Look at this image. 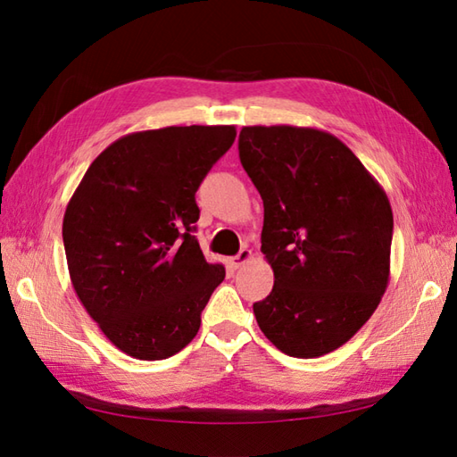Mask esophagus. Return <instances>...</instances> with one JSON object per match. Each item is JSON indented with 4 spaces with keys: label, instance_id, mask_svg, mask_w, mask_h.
<instances>
[{
    "label": "esophagus",
    "instance_id": "1",
    "mask_svg": "<svg viewBox=\"0 0 457 457\" xmlns=\"http://www.w3.org/2000/svg\"><path fill=\"white\" fill-rule=\"evenodd\" d=\"M251 257H253V251H251V249H241L236 257L229 259V267H234V269L244 267Z\"/></svg>",
    "mask_w": 457,
    "mask_h": 457
}]
</instances>
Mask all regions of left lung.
<instances>
[{
    "label": "left lung",
    "instance_id": "left-lung-1",
    "mask_svg": "<svg viewBox=\"0 0 457 457\" xmlns=\"http://www.w3.org/2000/svg\"><path fill=\"white\" fill-rule=\"evenodd\" d=\"M239 159L263 198L261 251L275 273L253 304L261 332L290 357L334 352L389 285V198L347 145L320 129L251 125Z\"/></svg>",
    "mask_w": 457,
    "mask_h": 457
}]
</instances>
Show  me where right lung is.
I'll return each mask as SVG.
<instances>
[{
	"mask_svg": "<svg viewBox=\"0 0 457 457\" xmlns=\"http://www.w3.org/2000/svg\"><path fill=\"white\" fill-rule=\"evenodd\" d=\"M234 125L129 133L102 151L68 202L72 287L110 342L135 359L179 353L226 269L208 263L196 190L236 141Z\"/></svg>",
	"mask_w": 457,
	"mask_h": 457,
	"instance_id": "obj_1",
	"label": "right lung"
}]
</instances>
